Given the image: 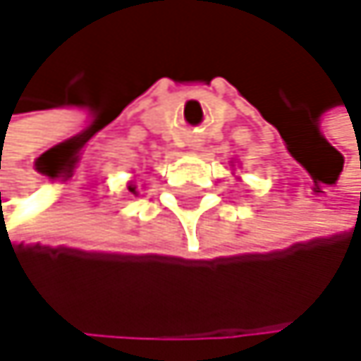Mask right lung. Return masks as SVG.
<instances>
[{"instance_id": "obj_1", "label": "right lung", "mask_w": 361, "mask_h": 361, "mask_svg": "<svg viewBox=\"0 0 361 361\" xmlns=\"http://www.w3.org/2000/svg\"><path fill=\"white\" fill-rule=\"evenodd\" d=\"M130 192H135V188H130Z\"/></svg>"}]
</instances>
